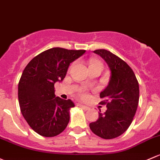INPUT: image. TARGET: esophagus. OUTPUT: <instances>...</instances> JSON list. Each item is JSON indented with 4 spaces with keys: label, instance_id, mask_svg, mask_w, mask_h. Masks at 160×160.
Listing matches in <instances>:
<instances>
[{
    "label": "esophagus",
    "instance_id": "1",
    "mask_svg": "<svg viewBox=\"0 0 160 160\" xmlns=\"http://www.w3.org/2000/svg\"><path fill=\"white\" fill-rule=\"evenodd\" d=\"M78 106L80 107H81V108H83V110H87L89 109V107H87V106H84V105H83V104H78Z\"/></svg>",
    "mask_w": 160,
    "mask_h": 160
}]
</instances>
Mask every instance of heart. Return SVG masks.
Wrapping results in <instances>:
<instances>
[{"instance_id": "heart-1", "label": "heart", "mask_w": 160, "mask_h": 160, "mask_svg": "<svg viewBox=\"0 0 160 160\" xmlns=\"http://www.w3.org/2000/svg\"><path fill=\"white\" fill-rule=\"evenodd\" d=\"M95 63H100V62L99 61V60H91V63H90V64H95ZM101 64H102V63H101Z\"/></svg>"}]
</instances>
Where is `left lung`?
Returning <instances> with one entry per match:
<instances>
[{"instance_id":"obj_1","label":"left lung","mask_w":160,"mask_h":160,"mask_svg":"<svg viewBox=\"0 0 160 160\" xmlns=\"http://www.w3.org/2000/svg\"><path fill=\"white\" fill-rule=\"evenodd\" d=\"M106 61L110 70L107 87L100 93V102L107 105L105 112H99L98 120L90 123L94 134L106 139L122 135L132 122L139 103V83L130 67L107 50H94Z\"/></svg>"}]
</instances>
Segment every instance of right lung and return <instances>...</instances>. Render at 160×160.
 <instances>
[{
  "instance_id": "obj_1",
  "label": "right lung",
  "mask_w": 160,
  "mask_h": 160,
  "mask_svg": "<svg viewBox=\"0 0 160 160\" xmlns=\"http://www.w3.org/2000/svg\"><path fill=\"white\" fill-rule=\"evenodd\" d=\"M84 50L53 48L33 58L23 70L18 83V100L21 113L33 131L53 137L66 129L70 100L55 96L54 83L61 82L70 63L81 57Z\"/></svg>"
}]
</instances>
